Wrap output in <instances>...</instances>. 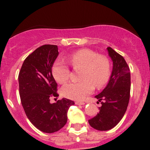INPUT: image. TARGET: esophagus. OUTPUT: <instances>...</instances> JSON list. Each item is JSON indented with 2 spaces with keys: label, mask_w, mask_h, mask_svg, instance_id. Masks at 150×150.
Wrapping results in <instances>:
<instances>
[{
  "label": "esophagus",
  "mask_w": 150,
  "mask_h": 150,
  "mask_svg": "<svg viewBox=\"0 0 150 150\" xmlns=\"http://www.w3.org/2000/svg\"><path fill=\"white\" fill-rule=\"evenodd\" d=\"M75 104H78V105H83V104H85L86 103L83 102H75Z\"/></svg>",
  "instance_id": "34e87169"
}]
</instances>
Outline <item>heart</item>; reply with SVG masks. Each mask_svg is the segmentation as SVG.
<instances>
[{
	"instance_id": "b5f03b06",
	"label": "heart",
	"mask_w": 150,
	"mask_h": 150,
	"mask_svg": "<svg viewBox=\"0 0 150 150\" xmlns=\"http://www.w3.org/2000/svg\"><path fill=\"white\" fill-rule=\"evenodd\" d=\"M65 60L75 69H81L79 82L68 83L62 86L63 96L74 100H83L96 88L107 83L110 75V62L104 55H98L90 49H82L67 56ZM52 74L59 83L67 82L70 69L63 59H57L52 67Z\"/></svg>"
}]
</instances>
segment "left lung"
Wrapping results in <instances>:
<instances>
[{"mask_svg":"<svg viewBox=\"0 0 150 150\" xmlns=\"http://www.w3.org/2000/svg\"><path fill=\"white\" fill-rule=\"evenodd\" d=\"M107 51L113 62L112 71L105 88L95 96L102 104L99 112L88 120L91 126L99 131H108L120 121L129 103L131 91L130 69L125 59L111 47Z\"/></svg>","mask_w":150,"mask_h":150,"instance_id":"left-lung-1","label":"left lung"}]
</instances>
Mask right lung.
Instances as JSON below:
<instances>
[{"instance_id": "add662e5", "label": "right lung", "mask_w": 150, "mask_h": 150, "mask_svg": "<svg viewBox=\"0 0 150 150\" xmlns=\"http://www.w3.org/2000/svg\"><path fill=\"white\" fill-rule=\"evenodd\" d=\"M59 55L58 47L40 46L27 57L19 73V96L28 118L44 133L58 131L67 120V112L75 102L67 99L50 103V98L59 96L52 67Z\"/></svg>"}]
</instances>
